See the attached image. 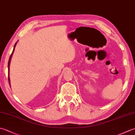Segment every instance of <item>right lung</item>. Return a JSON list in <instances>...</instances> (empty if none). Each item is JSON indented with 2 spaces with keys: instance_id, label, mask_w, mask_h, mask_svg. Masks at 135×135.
Here are the masks:
<instances>
[{
  "instance_id": "add662e5",
  "label": "right lung",
  "mask_w": 135,
  "mask_h": 135,
  "mask_svg": "<svg viewBox=\"0 0 135 135\" xmlns=\"http://www.w3.org/2000/svg\"><path fill=\"white\" fill-rule=\"evenodd\" d=\"M17 44V42L16 43H15V46H14V48H13V50L12 51V53L11 54V55H10V58H9V62H8V79H9V84H10V78H9V67H10V61H11V59H12V57L13 55V52H14V51H15V47H16V45Z\"/></svg>"
}]
</instances>
